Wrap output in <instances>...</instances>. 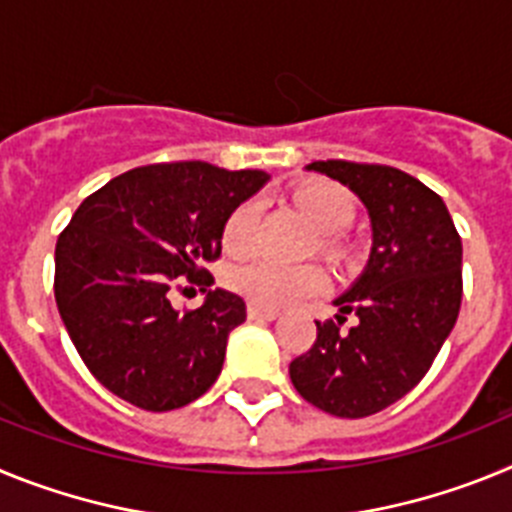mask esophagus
I'll list each match as a JSON object with an SVG mask.
<instances>
[{"label": "esophagus", "mask_w": 512, "mask_h": 512, "mask_svg": "<svg viewBox=\"0 0 512 512\" xmlns=\"http://www.w3.org/2000/svg\"><path fill=\"white\" fill-rule=\"evenodd\" d=\"M248 318H253V320H277L279 310H277V307L259 305V302H248Z\"/></svg>", "instance_id": "1"}]
</instances>
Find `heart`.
I'll return each mask as SVG.
<instances>
[{
    "instance_id": "1",
    "label": "heart",
    "mask_w": 512,
    "mask_h": 512,
    "mask_svg": "<svg viewBox=\"0 0 512 512\" xmlns=\"http://www.w3.org/2000/svg\"><path fill=\"white\" fill-rule=\"evenodd\" d=\"M295 205L305 212L307 220L320 233L328 235L325 241H330V235L341 233L354 220V200L338 184H307L295 192ZM256 228H259V202H241L223 225L225 251L235 253V256L251 251L253 241H256ZM225 282L230 289L241 292L243 297L259 302V305L284 307L318 295L328 284V274L318 264L289 266L264 259V256H251V259L230 266Z\"/></svg>"
}]
</instances>
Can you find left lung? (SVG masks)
<instances>
[{
  "mask_svg": "<svg viewBox=\"0 0 512 512\" xmlns=\"http://www.w3.org/2000/svg\"><path fill=\"white\" fill-rule=\"evenodd\" d=\"M372 217L374 246L359 282L338 297L341 315L289 364L295 390L338 418H366L408 395L431 369L461 307V235L433 189L382 164L312 161ZM346 314L357 323L341 331Z\"/></svg>",
  "mask_w": 512,
  "mask_h": 512,
  "instance_id": "left-lung-1",
  "label": "left lung"
}]
</instances>
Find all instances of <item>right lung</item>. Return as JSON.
<instances>
[{
	"label": "right lung",
	"instance_id": "obj_1",
	"mask_svg": "<svg viewBox=\"0 0 512 512\" xmlns=\"http://www.w3.org/2000/svg\"><path fill=\"white\" fill-rule=\"evenodd\" d=\"M269 176L205 161L138 166L76 207L56 243L53 292L71 341L99 384L140 410L166 413L205 395L228 333L246 320L233 292L176 312L171 289L210 287L230 212Z\"/></svg>",
	"mask_w": 512,
	"mask_h": 512
}]
</instances>
